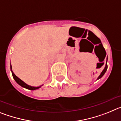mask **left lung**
I'll use <instances>...</instances> for the list:
<instances>
[{"label": "left lung", "mask_w": 121, "mask_h": 121, "mask_svg": "<svg viewBox=\"0 0 121 121\" xmlns=\"http://www.w3.org/2000/svg\"><path fill=\"white\" fill-rule=\"evenodd\" d=\"M107 59H107V62H106V64H105V68H104V70H103V71H102V72H101V73H100V75L99 76V77H98V78L97 80L99 79L100 78H102V77L104 76V74H105V73L106 72L107 70Z\"/></svg>", "instance_id": "8db88e82"}]
</instances>
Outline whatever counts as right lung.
Listing matches in <instances>:
<instances>
[{
	"label": "right lung",
	"mask_w": 121,
	"mask_h": 121,
	"mask_svg": "<svg viewBox=\"0 0 121 121\" xmlns=\"http://www.w3.org/2000/svg\"><path fill=\"white\" fill-rule=\"evenodd\" d=\"M10 68H11V73H12V75L14 78V79L15 80V81H16V82L19 85H21V86H22V87H23V88H26V89L30 90H37L38 89V88H40V87L43 85H42L38 86H31V85H28V84H26L25 82H24L23 81H22L20 78H18L17 76H16V74H15L13 73V71H12V67H11V65H10Z\"/></svg>",
	"instance_id": "1"
}]
</instances>
